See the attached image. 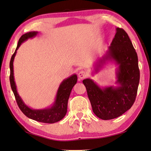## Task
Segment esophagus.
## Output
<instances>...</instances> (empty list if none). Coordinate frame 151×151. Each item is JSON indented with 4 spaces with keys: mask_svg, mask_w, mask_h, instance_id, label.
<instances>
[{
    "mask_svg": "<svg viewBox=\"0 0 151 151\" xmlns=\"http://www.w3.org/2000/svg\"><path fill=\"white\" fill-rule=\"evenodd\" d=\"M78 76L79 80H83V79L87 77L88 73L85 70H81V71H80V72H79Z\"/></svg>",
    "mask_w": 151,
    "mask_h": 151,
    "instance_id": "34e87169",
    "label": "esophagus"
}]
</instances>
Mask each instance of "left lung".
Returning <instances> with one entry per match:
<instances>
[{"instance_id": "1", "label": "left lung", "mask_w": 151, "mask_h": 151, "mask_svg": "<svg viewBox=\"0 0 151 151\" xmlns=\"http://www.w3.org/2000/svg\"><path fill=\"white\" fill-rule=\"evenodd\" d=\"M107 57L119 65L117 83L121 86L116 88L111 86L102 90L90 79L83 81L93 112L104 120L116 118L132 107L136 99L140 79L137 54L123 29L117 28Z\"/></svg>"}]
</instances>
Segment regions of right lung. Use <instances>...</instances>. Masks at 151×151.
<instances>
[{
  "instance_id": "add662e5",
  "label": "right lung",
  "mask_w": 151,
  "mask_h": 151,
  "mask_svg": "<svg viewBox=\"0 0 151 151\" xmlns=\"http://www.w3.org/2000/svg\"><path fill=\"white\" fill-rule=\"evenodd\" d=\"M37 32H28L27 34L22 35L18 41L17 47L16 51L11 57L10 61V83L11 88H12L14 95L15 96V99L17 102L18 106L22 113L29 118L34 119L35 121L46 123H53L60 121L65 117L67 111V104L69 98L71 90L76 82H77V76L76 75L71 76L70 77L63 81V82L60 85L58 92H57L56 100L53 106L51 108L43 109V110H34V109L29 108L26 106L22 100L19 96V95L16 90V87L14 79V73H13V61L14 59L16 51L20 47L21 43L24 41L28 40V38L35 36Z\"/></svg>"
}]
</instances>
